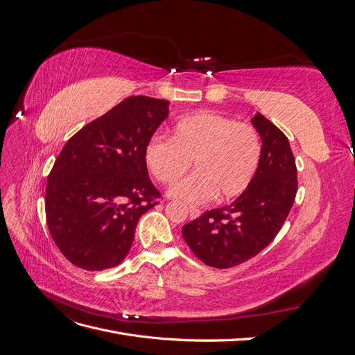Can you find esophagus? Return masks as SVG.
Listing matches in <instances>:
<instances>
[{
	"label": "esophagus",
	"mask_w": 355,
	"mask_h": 355,
	"mask_svg": "<svg viewBox=\"0 0 355 355\" xmlns=\"http://www.w3.org/2000/svg\"><path fill=\"white\" fill-rule=\"evenodd\" d=\"M201 214V211L198 210V209H196V207H189V218L191 219H197L198 216Z\"/></svg>",
	"instance_id": "1"
}]
</instances>
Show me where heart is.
Returning <instances> with one entry per match:
<instances>
[{
	"label": "heart",
	"mask_w": 355,
	"mask_h": 355,
	"mask_svg": "<svg viewBox=\"0 0 355 355\" xmlns=\"http://www.w3.org/2000/svg\"><path fill=\"white\" fill-rule=\"evenodd\" d=\"M261 158L262 142L254 127L211 111L182 116L170 141L154 136L145 146L146 168L164 185L175 184L194 163L196 173L168 189V197L189 204L241 196Z\"/></svg>",
	"instance_id": "b5f03b06"
}]
</instances>
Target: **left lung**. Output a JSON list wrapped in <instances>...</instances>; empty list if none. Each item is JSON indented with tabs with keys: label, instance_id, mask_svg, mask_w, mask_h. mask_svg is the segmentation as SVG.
I'll return each instance as SVG.
<instances>
[{
	"label": "left lung",
	"instance_id": "1",
	"mask_svg": "<svg viewBox=\"0 0 355 355\" xmlns=\"http://www.w3.org/2000/svg\"><path fill=\"white\" fill-rule=\"evenodd\" d=\"M250 121L262 142L261 166L250 187L230 206L207 210L182 228L198 259L220 270L250 259L274 240L297 191L288 139L259 112Z\"/></svg>",
	"mask_w": 355,
	"mask_h": 355
}]
</instances>
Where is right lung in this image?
Listing matches in <instances>:
<instances>
[{
    "instance_id": "add662e5",
    "label": "right lung",
    "mask_w": 355,
    "mask_h": 355,
    "mask_svg": "<svg viewBox=\"0 0 355 355\" xmlns=\"http://www.w3.org/2000/svg\"><path fill=\"white\" fill-rule=\"evenodd\" d=\"M168 101L130 96L75 133L46 188L53 241L75 266L102 271L124 261L136 225L154 207L145 146L168 116Z\"/></svg>"
}]
</instances>
